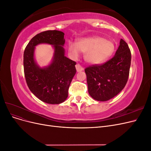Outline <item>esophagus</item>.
<instances>
[{"label": "esophagus", "instance_id": "1", "mask_svg": "<svg viewBox=\"0 0 151 151\" xmlns=\"http://www.w3.org/2000/svg\"><path fill=\"white\" fill-rule=\"evenodd\" d=\"M76 70H77V72H81L83 71L84 70V68H83V67L81 66L79 64H77L76 65Z\"/></svg>", "mask_w": 151, "mask_h": 151}]
</instances>
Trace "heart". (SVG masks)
<instances>
[{
    "mask_svg": "<svg viewBox=\"0 0 151 151\" xmlns=\"http://www.w3.org/2000/svg\"><path fill=\"white\" fill-rule=\"evenodd\" d=\"M115 50V44L111 40L101 36H94L80 39L77 43H68V52L73 59L79 57L81 52L84 53L86 62L91 65H98L106 61Z\"/></svg>",
    "mask_w": 151,
    "mask_h": 151,
    "instance_id": "1",
    "label": "heart"
}]
</instances>
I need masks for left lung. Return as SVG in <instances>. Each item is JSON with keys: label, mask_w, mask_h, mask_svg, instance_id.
Instances as JSON below:
<instances>
[{"label": "left lung", "mask_w": 151, "mask_h": 151, "mask_svg": "<svg viewBox=\"0 0 151 151\" xmlns=\"http://www.w3.org/2000/svg\"><path fill=\"white\" fill-rule=\"evenodd\" d=\"M130 63V50L121 39L111 59L103 65L90 66L85 69L89 95L99 101H106L116 96L127 83Z\"/></svg>", "instance_id": "8db88e82"}]
</instances>
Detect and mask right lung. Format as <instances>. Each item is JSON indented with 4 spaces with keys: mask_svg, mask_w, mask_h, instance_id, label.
I'll use <instances>...</instances> for the list:
<instances>
[{
    "mask_svg": "<svg viewBox=\"0 0 151 151\" xmlns=\"http://www.w3.org/2000/svg\"><path fill=\"white\" fill-rule=\"evenodd\" d=\"M64 33L57 30L42 32L35 36L24 52V72L27 85L35 96L48 104H60L68 97V90L76 73V63L65 56ZM52 45L54 49L49 65L41 68L34 58L35 47Z\"/></svg>",
    "mask_w": 151,
    "mask_h": 151,
    "instance_id": "right-lung-1",
    "label": "right lung"
}]
</instances>
